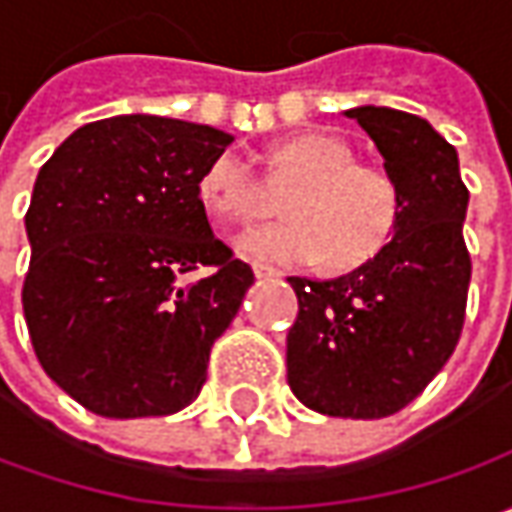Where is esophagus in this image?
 I'll list each match as a JSON object with an SVG mask.
<instances>
[{"label": "esophagus", "instance_id": "34e87169", "mask_svg": "<svg viewBox=\"0 0 512 512\" xmlns=\"http://www.w3.org/2000/svg\"><path fill=\"white\" fill-rule=\"evenodd\" d=\"M253 276H256V279H276V276H279V270L270 265H259V262H253Z\"/></svg>", "mask_w": 512, "mask_h": 512}]
</instances>
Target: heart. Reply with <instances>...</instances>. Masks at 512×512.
<instances>
[{"mask_svg": "<svg viewBox=\"0 0 512 512\" xmlns=\"http://www.w3.org/2000/svg\"><path fill=\"white\" fill-rule=\"evenodd\" d=\"M267 185L293 187L282 222L247 227L236 253L259 265L305 267L325 256L330 270H356L393 242L402 219L396 179L376 165H359L342 139L296 136L270 153ZM199 196L213 219L247 222L265 205V185L239 150H222L202 173Z\"/></svg>", "mask_w": 512, "mask_h": 512, "instance_id": "obj_1", "label": "heart"}]
</instances>
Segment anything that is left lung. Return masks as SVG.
Segmentation results:
<instances>
[{
  "instance_id": "1",
  "label": "left lung",
  "mask_w": 512,
  "mask_h": 512,
  "mask_svg": "<svg viewBox=\"0 0 512 512\" xmlns=\"http://www.w3.org/2000/svg\"><path fill=\"white\" fill-rule=\"evenodd\" d=\"M373 139L402 193L382 253L336 279L290 276L299 316L287 333V384L339 419H384L410 404L456 350L470 287L459 153L433 125L393 108L344 110Z\"/></svg>"
}]
</instances>
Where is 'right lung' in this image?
Returning <instances> with one entry per match:
<instances>
[{"instance_id": "add662e5", "label": "right lung", "mask_w": 512, "mask_h": 512, "mask_svg": "<svg viewBox=\"0 0 512 512\" xmlns=\"http://www.w3.org/2000/svg\"><path fill=\"white\" fill-rule=\"evenodd\" d=\"M225 130L125 113L73 130L42 165L22 307L36 359L105 419L170 416L207 379L253 270L207 222L202 173ZM190 269L205 280L181 285Z\"/></svg>"}]
</instances>
